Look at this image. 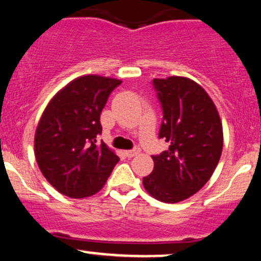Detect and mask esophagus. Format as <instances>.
<instances>
[{"label":"esophagus","instance_id":"34e87169","mask_svg":"<svg viewBox=\"0 0 261 261\" xmlns=\"http://www.w3.org/2000/svg\"><path fill=\"white\" fill-rule=\"evenodd\" d=\"M137 153H140V148H133V150L125 151V154L127 157H134V156H136Z\"/></svg>","mask_w":261,"mask_h":261}]
</instances>
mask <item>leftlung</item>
Instances as JSON below:
<instances>
[{
	"mask_svg": "<svg viewBox=\"0 0 261 261\" xmlns=\"http://www.w3.org/2000/svg\"><path fill=\"white\" fill-rule=\"evenodd\" d=\"M152 83L163 113L159 136L170 147L152 156L153 171L142 183L153 198L177 203L210 181L222 154V121L213 100L193 80L168 76Z\"/></svg>",
	"mask_w": 261,
	"mask_h": 261,
	"instance_id": "1",
	"label": "left lung"
}]
</instances>
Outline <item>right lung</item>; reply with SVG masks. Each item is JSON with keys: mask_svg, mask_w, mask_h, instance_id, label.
Wrapping results in <instances>:
<instances>
[{"mask_svg": "<svg viewBox=\"0 0 261 261\" xmlns=\"http://www.w3.org/2000/svg\"><path fill=\"white\" fill-rule=\"evenodd\" d=\"M121 80L84 75L71 80L51 98L34 135L38 167L59 193L90 197L104 187L119 157L104 142L100 114Z\"/></svg>", "mask_w": 261, "mask_h": 261, "instance_id": "obj_1", "label": "right lung"}]
</instances>
